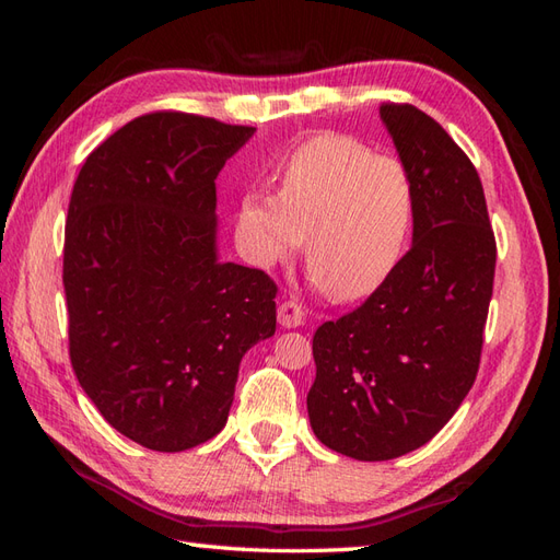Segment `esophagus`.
I'll return each mask as SVG.
<instances>
[{
	"label": "esophagus",
	"mask_w": 560,
	"mask_h": 560,
	"mask_svg": "<svg viewBox=\"0 0 560 560\" xmlns=\"http://www.w3.org/2000/svg\"><path fill=\"white\" fill-rule=\"evenodd\" d=\"M277 317H279V325L281 327H301L303 319H305V313H303V305H299V301H283L279 303V311H277Z\"/></svg>",
	"instance_id": "esophagus-1"
}]
</instances>
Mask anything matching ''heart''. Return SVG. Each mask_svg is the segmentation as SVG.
<instances>
[{"instance_id":"1","label":"heart","mask_w":560,"mask_h":560,"mask_svg":"<svg viewBox=\"0 0 560 560\" xmlns=\"http://www.w3.org/2000/svg\"><path fill=\"white\" fill-rule=\"evenodd\" d=\"M416 221L407 165L359 139L319 135L279 168V192L243 199L241 229L255 265L289 259L305 237L307 267L337 301H361L397 269Z\"/></svg>"}]
</instances>
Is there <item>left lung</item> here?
<instances>
[{
    "instance_id": "obj_1",
    "label": "left lung",
    "mask_w": 560,
    "mask_h": 560,
    "mask_svg": "<svg viewBox=\"0 0 560 560\" xmlns=\"http://www.w3.org/2000/svg\"><path fill=\"white\" fill-rule=\"evenodd\" d=\"M416 185L413 245L355 311L319 325L307 413L317 440L361 462L425 445L479 373L495 273L483 187L452 137L409 103H383Z\"/></svg>"
}]
</instances>
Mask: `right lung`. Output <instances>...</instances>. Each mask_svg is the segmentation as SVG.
Wrapping results in <instances>:
<instances>
[{
    "label": "right lung",
    "mask_w": 560,
    "mask_h": 560,
    "mask_svg": "<svg viewBox=\"0 0 560 560\" xmlns=\"http://www.w3.org/2000/svg\"><path fill=\"white\" fill-rule=\"evenodd\" d=\"M255 127L156 110L89 153L69 199V361L101 416L156 452L229 419L241 359L277 329V283L217 259V175Z\"/></svg>",
    "instance_id": "add662e5"
}]
</instances>
